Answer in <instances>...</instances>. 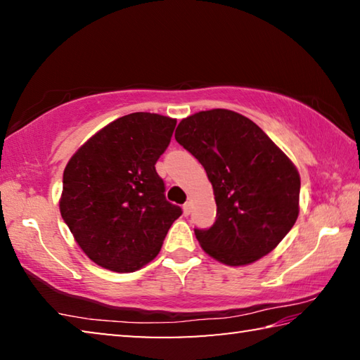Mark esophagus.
<instances>
[{"label": "esophagus", "instance_id": "34e87169", "mask_svg": "<svg viewBox=\"0 0 360 360\" xmlns=\"http://www.w3.org/2000/svg\"><path fill=\"white\" fill-rule=\"evenodd\" d=\"M182 211H184V216H188V214H191V211H192V203H191V202H186V203H184V206H182Z\"/></svg>", "mask_w": 360, "mask_h": 360}]
</instances>
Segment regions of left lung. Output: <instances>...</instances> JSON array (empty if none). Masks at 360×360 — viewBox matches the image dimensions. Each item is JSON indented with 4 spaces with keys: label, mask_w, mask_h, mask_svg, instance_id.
I'll list each match as a JSON object with an SVG mask.
<instances>
[{
    "label": "left lung",
    "mask_w": 360,
    "mask_h": 360,
    "mask_svg": "<svg viewBox=\"0 0 360 360\" xmlns=\"http://www.w3.org/2000/svg\"><path fill=\"white\" fill-rule=\"evenodd\" d=\"M174 138L202 163L214 191L216 222L195 229L205 251L231 266L273 251L298 217L300 176L284 152L229 109L182 119Z\"/></svg>",
    "instance_id": "left-lung-1"
}]
</instances>
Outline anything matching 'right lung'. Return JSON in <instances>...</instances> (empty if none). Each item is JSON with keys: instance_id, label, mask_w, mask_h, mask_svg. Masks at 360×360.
<instances>
[{"instance_id": "obj_1", "label": "right lung", "mask_w": 360, "mask_h": 360, "mask_svg": "<svg viewBox=\"0 0 360 360\" xmlns=\"http://www.w3.org/2000/svg\"><path fill=\"white\" fill-rule=\"evenodd\" d=\"M176 120L133 112L111 122L71 157L60 212L90 260L129 273L148 264L182 214L165 197L155 163Z\"/></svg>"}]
</instances>
